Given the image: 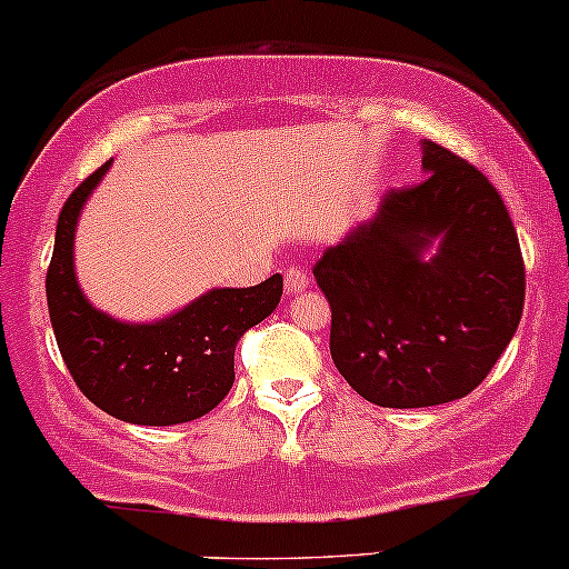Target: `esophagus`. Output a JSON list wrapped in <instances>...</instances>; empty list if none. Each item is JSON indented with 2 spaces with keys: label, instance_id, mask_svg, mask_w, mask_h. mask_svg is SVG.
I'll return each mask as SVG.
<instances>
[{
  "label": "esophagus",
  "instance_id": "1",
  "mask_svg": "<svg viewBox=\"0 0 569 569\" xmlns=\"http://www.w3.org/2000/svg\"><path fill=\"white\" fill-rule=\"evenodd\" d=\"M283 283H286V291L289 293H299L305 291L307 286H310V272L305 270V267H289L283 276Z\"/></svg>",
  "mask_w": 569,
  "mask_h": 569
}]
</instances>
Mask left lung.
I'll list each match as a JSON object with an SVG mask.
<instances>
[{
  "label": "left lung",
  "mask_w": 569,
  "mask_h": 569,
  "mask_svg": "<svg viewBox=\"0 0 569 569\" xmlns=\"http://www.w3.org/2000/svg\"><path fill=\"white\" fill-rule=\"evenodd\" d=\"M423 169L312 267L331 305L333 366L381 408L467 397L522 318V249L498 190L437 142H423ZM435 237L441 249L421 260Z\"/></svg>",
  "instance_id": "1"
}]
</instances>
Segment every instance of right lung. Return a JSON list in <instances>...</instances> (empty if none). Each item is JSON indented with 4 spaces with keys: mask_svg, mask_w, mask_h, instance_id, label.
Masks as SVG:
<instances>
[{
    "mask_svg": "<svg viewBox=\"0 0 569 569\" xmlns=\"http://www.w3.org/2000/svg\"><path fill=\"white\" fill-rule=\"evenodd\" d=\"M98 172L68 196L47 267V307L58 350L77 387L113 419L140 427L193 421L224 400L236 381V345L276 310L283 276L251 289H214L159 323H119L98 312L73 276V232Z\"/></svg>",
    "mask_w": 569,
    "mask_h": 569,
    "instance_id": "1",
    "label": "right lung"
}]
</instances>
